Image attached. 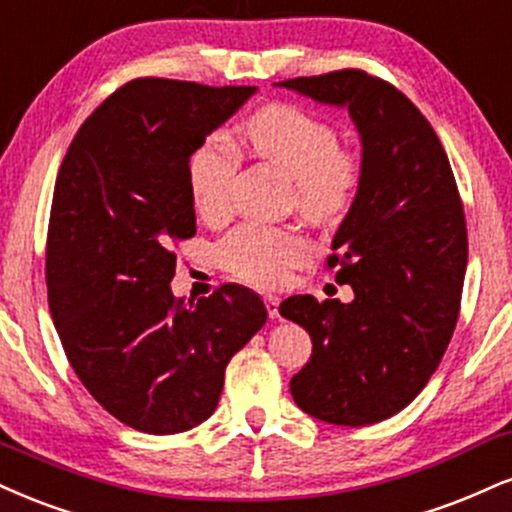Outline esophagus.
<instances>
[{
  "mask_svg": "<svg viewBox=\"0 0 512 512\" xmlns=\"http://www.w3.org/2000/svg\"><path fill=\"white\" fill-rule=\"evenodd\" d=\"M264 307H267L269 317H279V298H276V295H264Z\"/></svg>",
  "mask_w": 512,
  "mask_h": 512,
  "instance_id": "esophagus-1",
  "label": "esophagus"
}]
</instances>
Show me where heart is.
Segmentation results:
<instances>
[{"mask_svg":"<svg viewBox=\"0 0 512 512\" xmlns=\"http://www.w3.org/2000/svg\"><path fill=\"white\" fill-rule=\"evenodd\" d=\"M240 140L252 155L274 164L293 181L298 212L315 224H331L348 212L360 164L341 150L331 123L295 104H269L240 126ZM238 157L224 140L209 138L188 159V190L202 219L221 221L233 209V181ZM310 255L303 233L274 226L245 224L219 243V262L233 276L260 288L288 281Z\"/></svg>","mask_w":512,"mask_h":512,"instance_id":"heart-1","label":"heart"}]
</instances>
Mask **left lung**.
<instances>
[{"label":"left lung","mask_w":512,"mask_h":512,"mask_svg":"<svg viewBox=\"0 0 512 512\" xmlns=\"http://www.w3.org/2000/svg\"><path fill=\"white\" fill-rule=\"evenodd\" d=\"M274 85L348 109L360 135V183L329 257L355 298L293 295L279 312L312 338L291 379L298 408L365 427L403 410L446 353L467 269L463 202L434 128L393 85L355 69Z\"/></svg>","instance_id":"8db88e82"}]
</instances>
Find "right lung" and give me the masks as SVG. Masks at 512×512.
<instances>
[{
    "mask_svg": "<svg viewBox=\"0 0 512 512\" xmlns=\"http://www.w3.org/2000/svg\"><path fill=\"white\" fill-rule=\"evenodd\" d=\"M255 92L131 80L88 116L61 162L49 310L90 396L138 432L205 422L229 360L267 322L260 295L238 283L197 303L171 293L174 243L195 236L188 159Z\"/></svg>",
    "mask_w": 512,
    "mask_h": 512,
    "instance_id": "obj_1",
    "label": "right lung"
}]
</instances>
